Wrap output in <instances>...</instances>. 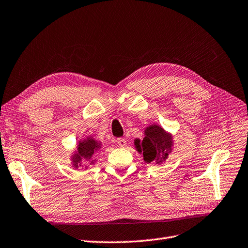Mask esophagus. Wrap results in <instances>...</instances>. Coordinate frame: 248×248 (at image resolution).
I'll return each mask as SVG.
<instances>
[{
  "label": "esophagus",
  "instance_id": "obj_1",
  "mask_svg": "<svg viewBox=\"0 0 248 248\" xmlns=\"http://www.w3.org/2000/svg\"><path fill=\"white\" fill-rule=\"evenodd\" d=\"M117 143L119 147H125L126 146V140L125 139H118Z\"/></svg>",
  "mask_w": 248,
  "mask_h": 248
}]
</instances>
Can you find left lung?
Instances as JSON below:
<instances>
[{"label": "left lung", "mask_w": 248, "mask_h": 248, "mask_svg": "<svg viewBox=\"0 0 248 248\" xmlns=\"http://www.w3.org/2000/svg\"><path fill=\"white\" fill-rule=\"evenodd\" d=\"M135 146L139 152H141L143 160L151 163L153 161L162 162L168 155V151L171 149V136L167 134L161 127L152 125L147 128L146 136L143 140H135Z\"/></svg>", "instance_id": "obj_1"}]
</instances>
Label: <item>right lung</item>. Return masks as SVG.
Instances as JSON below:
<instances>
[{"label": "right lung", "instance_id": "right-lung-1", "mask_svg": "<svg viewBox=\"0 0 248 248\" xmlns=\"http://www.w3.org/2000/svg\"><path fill=\"white\" fill-rule=\"evenodd\" d=\"M98 148V143L92 139H87V140L80 142L78 147V153H77L74 157V166H78V163H80V161L82 159H85L87 161L90 160L93 156V154L97 151Z\"/></svg>", "mask_w": 248, "mask_h": 248}]
</instances>
